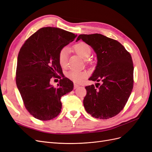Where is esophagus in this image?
I'll return each mask as SVG.
<instances>
[{
	"label": "esophagus",
	"mask_w": 152,
	"mask_h": 152,
	"mask_svg": "<svg viewBox=\"0 0 152 152\" xmlns=\"http://www.w3.org/2000/svg\"><path fill=\"white\" fill-rule=\"evenodd\" d=\"M79 87V86L78 84H74V85H73V89H76L77 88H78V87Z\"/></svg>",
	"instance_id": "obj_1"
}]
</instances>
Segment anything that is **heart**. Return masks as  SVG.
<instances>
[{"mask_svg":"<svg viewBox=\"0 0 152 152\" xmlns=\"http://www.w3.org/2000/svg\"><path fill=\"white\" fill-rule=\"evenodd\" d=\"M73 49L74 51L84 59H88L92 52L90 45L84 42H79L73 45ZM58 61L61 67L64 68L66 65L68 58V50L66 48H62L58 53ZM69 79L73 81L75 83H80L87 76V73L83 71L77 70H69L66 74Z\"/></svg>","mask_w":152,"mask_h":152,"instance_id":"obj_1","label":"heart"}]
</instances>
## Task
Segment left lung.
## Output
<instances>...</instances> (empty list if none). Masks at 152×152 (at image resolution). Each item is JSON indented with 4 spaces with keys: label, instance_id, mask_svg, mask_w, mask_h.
<instances>
[{
    "label": "left lung",
    "instance_id": "8db88e82",
    "mask_svg": "<svg viewBox=\"0 0 152 152\" xmlns=\"http://www.w3.org/2000/svg\"><path fill=\"white\" fill-rule=\"evenodd\" d=\"M80 39L91 45L97 55V66L89 80L102 82L96 84L97 88L94 85L85 87L84 108L96 118H112L123 110L133 88L131 54L117 40L102 34H81L76 41Z\"/></svg>",
    "mask_w": 152,
    "mask_h": 152
}]
</instances>
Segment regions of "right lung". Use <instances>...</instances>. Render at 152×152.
Masks as SVG:
<instances>
[{"instance_id":"right-lung-1","label":"right lung","mask_w":152,"mask_h":152,"mask_svg":"<svg viewBox=\"0 0 152 152\" xmlns=\"http://www.w3.org/2000/svg\"><path fill=\"white\" fill-rule=\"evenodd\" d=\"M76 37L61 28L44 27L31 35L20 50L16 86L26 109L35 118L49 121L56 117L61 110V97L73 89V82L63 75L58 57L59 50ZM52 77L61 79L56 88L50 84Z\"/></svg>"}]
</instances>
